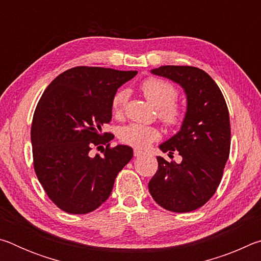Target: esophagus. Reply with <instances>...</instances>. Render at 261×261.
<instances>
[{"mask_svg": "<svg viewBox=\"0 0 261 261\" xmlns=\"http://www.w3.org/2000/svg\"><path fill=\"white\" fill-rule=\"evenodd\" d=\"M144 152L143 151H140V149H135V151H134V154H135V156H140L141 155V154H143Z\"/></svg>", "mask_w": 261, "mask_h": 261, "instance_id": "esophagus-1", "label": "esophagus"}]
</instances>
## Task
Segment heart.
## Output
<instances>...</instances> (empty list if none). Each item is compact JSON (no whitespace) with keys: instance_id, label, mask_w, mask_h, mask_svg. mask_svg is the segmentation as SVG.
<instances>
[{"instance_id":"obj_1","label":"heart","mask_w":261,"mask_h":261,"mask_svg":"<svg viewBox=\"0 0 261 261\" xmlns=\"http://www.w3.org/2000/svg\"><path fill=\"white\" fill-rule=\"evenodd\" d=\"M141 92L149 103L158 109V116L166 126L178 125L183 117V112L175 101L177 100L178 91L173 84L159 78H148L141 84ZM126 90L118 91L112 100V108L115 114H121L127 101ZM160 134L152 126L141 124H129L122 127L120 139L123 143L136 148H147Z\"/></svg>"}]
</instances>
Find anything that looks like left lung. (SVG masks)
Returning a JSON list of instances; mask_svg holds the SVG:
<instances>
[{
    "label": "left lung",
    "mask_w": 261,
    "mask_h": 261,
    "mask_svg": "<svg viewBox=\"0 0 261 261\" xmlns=\"http://www.w3.org/2000/svg\"><path fill=\"white\" fill-rule=\"evenodd\" d=\"M151 72L183 88L187 95L180 129L160 144L163 153L178 152L180 163L158 159V171L148 183L156 204L176 213L199 208L221 182L230 151V121L219 86L204 70L163 65Z\"/></svg>",
    "instance_id": "8db88e82"
}]
</instances>
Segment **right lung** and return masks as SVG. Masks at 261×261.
Instances as JSON below:
<instances>
[{"label": "right lung", "instance_id": "add662e5", "mask_svg": "<svg viewBox=\"0 0 261 261\" xmlns=\"http://www.w3.org/2000/svg\"><path fill=\"white\" fill-rule=\"evenodd\" d=\"M137 71L76 67L59 74L43 92L33 115L31 141L34 170L51 201L70 214H87L108 199L134 149L107 145L103 156L90 155L110 134L112 100Z\"/></svg>", "mask_w": 261, "mask_h": 261}]
</instances>
